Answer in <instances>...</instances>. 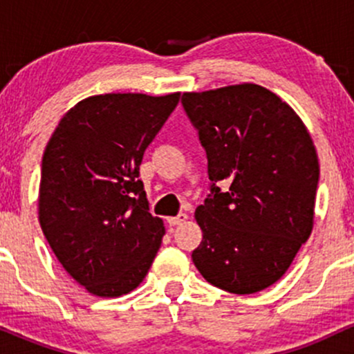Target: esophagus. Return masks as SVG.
I'll return each instance as SVG.
<instances>
[{
    "label": "esophagus",
    "mask_w": 354,
    "mask_h": 354,
    "mask_svg": "<svg viewBox=\"0 0 354 354\" xmlns=\"http://www.w3.org/2000/svg\"><path fill=\"white\" fill-rule=\"evenodd\" d=\"M186 219H188V214L180 213V214H178V216L168 218V223H169V226H178V225H183V223H185Z\"/></svg>",
    "instance_id": "esophagus-1"
}]
</instances>
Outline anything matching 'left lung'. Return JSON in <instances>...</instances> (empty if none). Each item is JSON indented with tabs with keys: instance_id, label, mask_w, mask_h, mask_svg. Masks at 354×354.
Returning a JSON list of instances; mask_svg holds the SVG:
<instances>
[{
	"instance_id": "obj_1",
	"label": "left lung",
	"mask_w": 354,
	"mask_h": 354,
	"mask_svg": "<svg viewBox=\"0 0 354 354\" xmlns=\"http://www.w3.org/2000/svg\"><path fill=\"white\" fill-rule=\"evenodd\" d=\"M208 156L211 194L194 211L193 251L206 281L251 295L278 281L313 231L319 163L311 135L286 101L254 83L183 93ZM225 180L223 194L216 183Z\"/></svg>"
}]
</instances>
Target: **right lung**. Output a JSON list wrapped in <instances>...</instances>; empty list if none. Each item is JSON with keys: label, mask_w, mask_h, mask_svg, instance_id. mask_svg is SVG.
Listing matches in <instances>:
<instances>
[{"label": "right lung", "mask_w": 354, "mask_h": 354, "mask_svg": "<svg viewBox=\"0 0 354 354\" xmlns=\"http://www.w3.org/2000/svg\"><path fill=\"white\" fill-rule=\"evenodd\" d=\"M181 93H108L64 113L41 163L38 216L68 274L100 298L140 286L161 246L140 165Z\"/></svg>", "instance_id": "1"}]
</instances>
